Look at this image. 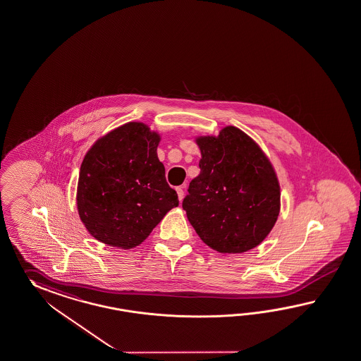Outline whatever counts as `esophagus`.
Masks as SVG:
<instances>
[{
  "instance_id": "esophagus-1",
  "label": "esophagus",
  "mask_w": 361,
  "mask_h": 361,
  "mask_svg": "<svg viewBox=\"0 0 361 361\" xmlns=\"http://www.w3.org/2000/svg\"><path fill=\"white\" fill-rule=\"evenodd\" d=\"M176 192L177 195H178V200H180V202H181L183 198H184V189H183V186H177Z\"/></svg>"
}]
</instances>
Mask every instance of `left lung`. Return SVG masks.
<instances>
[{"mask_svg":"<svg viewBox=\"0 0 361 361\" xmlns=\"http://www.w3.org/2000/svg\"><path fill=\"white\" fill-rule=\"evenodd\" d=\"M201 173L183 209L204 244L219 253H244L264 241L279 215L281 189L273 166L250 137L227 126L200 137Z\"/></svg>","mask_w":361,"mask_h":361,"instance_id":"obj_1","label":"left lung"}]
</instances>
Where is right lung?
Wrapping results in <instances>:
<instances>
[{"label":"right lung","instance_id":"obj_1","mask_svg":"<svg viewBox=\"0 0 361 361\" xmlns=\"http://www.w3.org/2000/svg\"><path fill=\"white\" fill-rule=\"evenodd\" d=\"M159 141L145 123H129L88 149L80 166L77 206L85 227L99 241L132 249L178 206L159 161Z\"/></svg>","mask_w":361,"mask_h":361}]
</instances>
